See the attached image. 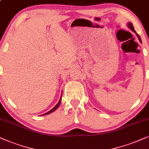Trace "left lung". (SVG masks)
Instances as JSON below:
<instances>
[{"label": "left lung", "instance_id": "1", "mask_svg": "<svg viewBox=\"0 0 149 149\" xmlns=\"http://www.w3.org/2000/svg\"><path fill=\"white\" fill-rule=\"evenodd\" d=\"M127 26H128L129 28H130V30H131V31H133V32H134V33H136V35H137V37H138V39H139V41H140V42H141V43H142V40H141V39H140V37L139 36V35H138V33H136V31H135V30H134V26H133V24H132V23H131V22H128V23H127Z\"/></svg>", "mask_w": 149, "mask_h": 149}]
</instances>
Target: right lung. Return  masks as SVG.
Here are the masks:
<instances>
[{"label": "right lung", "instance_id": "right-lung-1", "mask_svg": "<svg viewBox=\"0 0 149 149\" xmlns=\"http://www.w3.org/2000/svg\"><path fill=\"white\" fill-rule=\"evenodd\" d=\"M61 98H62V95H61V99H60V100H59V102H58V104H57L56 106H55L54 108H53L51 110H49V112H47V113H45V114H43V115H46V114H50V113H52V112H54V110H56L57 108H58V106H60V104H61Z\"/></svg>", "mask_w": 149, "mask_h": 149}]
</instances>
